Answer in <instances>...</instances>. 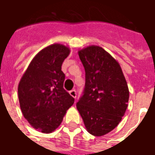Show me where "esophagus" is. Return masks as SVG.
Segmentation results:
<instances>
[{"instance_id": "1", "label": "esophagus", "mask_w": 155, "mask_h": 155, "mask_svg": "<svg viewBox=\"0 0 155 155\" xmlns=\"http://www.w3.org/2000/svg\"><path fill=\"white\" fill-rule=\"evenodd\" d=\"M70 94H71V96L73 98H76V95H77V94H76V91H74V90H72V91H70Z\"/></svg>"}]
</instances>
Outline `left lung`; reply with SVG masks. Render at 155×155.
<instances>
[{
	"instance_id": "left-lung-1",
	"label": "left lung",
	"mask_w": 155,
	"mask_h": 155,
	"mask_svg": "<svg viewBox=\"0 0 155 155\" xmlns=\"http://www.w3.org/2000/svg\"><path fill=\"white\" fill-rule=\"evenodd\" d=\"M85 71V84L76 103L88 132L102 136L119 124L126 111L129 89L120 64L103 48L79 51Z\"/></svg>"
}]
</instances>
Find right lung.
Masks as SVG:
<instances>
[{"mask_svg": "<svg viewBox=\"0 0 155 155\" xmlns=\"http://www.w3.org/2000/svg\"><path fill=\"white\" fill-rule=\"evenodd\" d=\"M70 50L51 45L36 54L19 83L18 97L22 114L36 130L51 133L62 122L74 99L63 87L61 71Z\"/></svg>", "mask_w": 155, "mask_h": 155, "instance_id": "1", "label": "right lung"}]
</instances>
